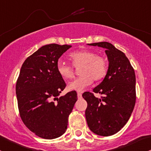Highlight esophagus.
I'll use <instances>...</instances> for the list:
<instances>
[{"label": "esophagus", "instance_id": "obj_1", "mask_svg": "<svg viewBox=\"0 0 151 151\" xmlns=\"http://www.w3.org/2000/svg\"><path fill=\"white\" fill-rule=\"evenodd\" d=\"M77 97H78V99H81L82 98V93L80 92H78L77 93Z\"/></svg>", "mask_w": 151, "mask_h": 151}]
</instances>
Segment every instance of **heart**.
Instances as JSON below:
<instances>
[{"mask_svg":"<svg viewBox=\"0 0 151 151\" xmlns=\"http://www.w3.org/2000/svg\"><path fill=\"white\" fill-rule=\"evenodd\" d=\"M69 59L73 66L59 60L56 68L58 74L65 80H70L74 76V66L80 68V77L68 84L70 90L82 91L93 81L98 82L106 77L109 71L108 60L104 55L97 54L90 50H80L69 55Z\"/></svg>","mask_w":151,"mask_h":151,"instance_id":"b5f03b06","label":"heart"}]
</instances>
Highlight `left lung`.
<instances>
[{
  "label": "left lung",
  "instance_id": "obj_1",
  "mask_svg": "<svg viewBox=\"0 0 151 151\" xmlns=\"http://www.w3.org/2000/svg\"><path fill=\"white\" fill-rule=\"evenodd\" d=\"M89 45L106 48L109 64L107 75L93 90L100 93L101 98H96L90 92L82 94L88 103L87 123L95 134L113 135L126 124L135 105L134 70L124 53L112 44L101 42Z\"/></svg>",
  "mask_w": 151,
  "mask_h": 151
}]
</instances>
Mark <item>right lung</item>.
Instances as JSON below:
<instances>
[{
	"mask_svg": "<svg viewBox=\"0 0 151 151\" xmlns=\"http://www.w3.org/2000/svg\"><path fill=\"white\" fill-rule=\"evenodd\" d=\"M71 45L49 44L22 64L16 84L19 115L30 131L44 139L60 137L67 129L77 92L58 98L66 83L57 71L58 60Z\"/></svg>",
	"mask_w": 151,
	"mask_h": 151,
	"instance_id": "add662e5",
	"label": "right lung"
}]
</instances>
